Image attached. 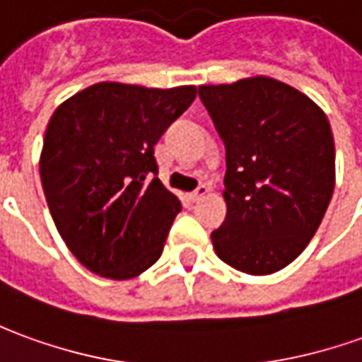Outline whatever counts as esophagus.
Returning <instances> with one entry per match:
<instances>
[{
    "mask_svg": "<svg viewBox=\"0 0 362 362\" xmlns=\"http://www.w3.org/2000/svg\"><path fill=\"white\" fill-rule=\"evenodd\" d=\"M207 192H209V186H207V184H199L198 188L194 189V192H189L188 196L192 202H198V199H202L204 196H206Z\"/></svg>",
    "mask_w": 362,
    "mask_h": 362,
    "instance_id": "34e87169",
    "label": "esophagus"
}]
</instances>
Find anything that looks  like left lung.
<instances>
[{"instance_id": "1", "label": "left lung", "mask_w": 362, "mask_h": 362, "mask_svg": "<svg viewBox=\"0 0 362 362\" xmlns=\"http://www.w3.org/2000/svg\"><path fill=\"white\" fill-rule=\"evenodd\" d=\"M225 145L227 216L211 233L217 257L247 274H272L304 251L335 188L329 121L292 86L269 76L199 86Z\"/></svg>"}]
</instances>
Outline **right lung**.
I'll list each match as a JSON object with an SVG mask.
<instances>
[{
  "label": "right lung",
  "instance_id": "add662e5",
  "mask_svg": "<svg viewBox=\"0 0 362 362\" xmlns=\"http://www.w3.org/2000/svg\"><path fill=\"white\" fill-rule=\"evenodd\" d=\"M196 93L100 82L52 113L40 182L58 233L88 270L127 280L163 255L182 206L158 180L155 145Z\"/></svg>",
  "mask_w": 362,
  "mask_h": 362
}]
</instances>
